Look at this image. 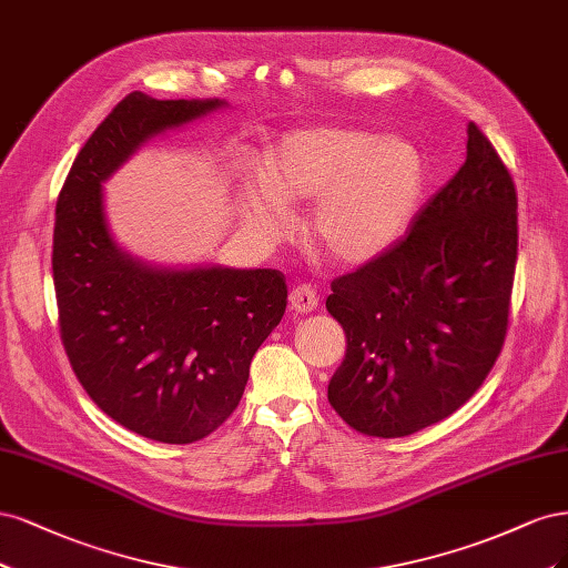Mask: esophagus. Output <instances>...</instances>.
Listing matches in <instances>:
<instances>
[{"instance_id": "obj_1", "label": "esophagus", "mask_w": 568, "mask_h": 568, "mask_svg": "<svg viewBox=\"0 0 568 568\" xmlns=\"http://www.w3.org/2000/svg\"><path fill=\"white\" fill-rule=\"evenodd\" d=\"M290 306L295 314H311L318 306V295L311 285H297L290 292Z\"/></svg>"}]
</instances>
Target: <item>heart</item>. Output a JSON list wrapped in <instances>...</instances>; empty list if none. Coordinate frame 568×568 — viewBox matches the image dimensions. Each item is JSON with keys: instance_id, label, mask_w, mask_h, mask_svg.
<instances>
[{"instance_id": "heart-1", "label": "heart", "mask_w": 568, "mask_h": 568, "mask_svg": "<svg viewBox=\"0 0 568 568\" xmlns=\"http://www.w3.org/2000/svg\"><path fill=\"white\" fill-rule=\"evenodd\" d=\"M264 191L241 200L243 224L260 237L287 226L285 205L311 207L306 233L325 257L344 266L389 252L423 195V160L404 139H379L352 126H311L285 134L260 164Z\"/></svg>"}]
</instances>
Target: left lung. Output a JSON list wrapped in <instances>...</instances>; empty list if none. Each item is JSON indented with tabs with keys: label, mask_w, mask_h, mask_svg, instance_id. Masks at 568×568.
<instances>
[{
	"label": "left lung",
	"mask_w": 568,
	"mask_h": 568,
	"mask_svg": "<svg viewBox=\"0 0 568 568\" xmlns=\"http://www.w3.org/2000/svg\"><path fill=\"white\" fill-rule=\"evenodd\" d=\"M517 191L474 122L467 158L406 241L333 281L346 333L327 400L361 434L396 438L460 408L496 363L517 264Z\"/></svg>",
	"instance_id": "1"
}]
</instances>
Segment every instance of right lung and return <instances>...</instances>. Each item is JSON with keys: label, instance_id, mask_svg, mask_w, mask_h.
I'll return each mask as SVG.
<instances>
[{"label": "right lung", "instance_id": "1", "mask_svg": "<svg viewBox=\"0 0 568 568\" xmlns=\"http://www.w3.org/2000/svg\"><path fill=\"white\" fill-rule=\"evenodd\" d=\"M222 99L124 97L68 172L53 226V287L72 371L115 423L160 444L205 438L241 404L254 352L285 314L273 268L155 266L111 233L103 184L155 136Z\"/></svg>", "mask_w": 568, "mask_h": 568}]
</instances>
